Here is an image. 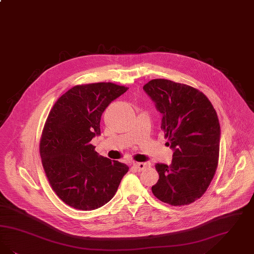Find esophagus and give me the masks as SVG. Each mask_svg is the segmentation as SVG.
Wrapping results in <instances>:
<instances>
[{
	"label": "esophagus",
	"mask_w": 254,
	"mask_h": 254,
	"mask_svg": "<svg viewBox=\"0 0 254 254\" xmlns=\"http://www.w3.org/2000/svg\"><path fill=\"white\" fill-rule=\"evenodd\" d=\"M148 166V164L145 163H133V167L137 170V171H142V170H144L146 167Z\"/></svg>",
	"instance_id": "34e87169"
}]
</instances>
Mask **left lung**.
<instances>
[{
  "mask_svg": "<svg viewBox=\"0 0 254 254\" xmlns=\"http://www.w3.org/2000/svg\"><path fill=\"white\" fill-rule=\"evenodd\" d=\"M143 90L162 113L161 128L174 150L170 165H155L159 181L153 194L172 206L189 205L206 192L218 165L217 114L203 92L186 84L152 79Z\"/></svg>",
  "mask_w": 254,
  "mask_h": 254,
  "instance_id": "left-lung-1",
  "label": "left lung"
}]
</instances>
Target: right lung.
<instances>
[{"mask_svg": "<svg viewBox=\"0 0 254 254\" xmlns=\"http://www.w3.org/2000/svg\"><path fill=\"white\" fill-rule=\"evenodd\" d=\"M127 87L111 82L76 85L62 94L46 119L41 163L52 189L71 208L92 211L109 202L128 166L98 156L91 143L102 113Z\"/></svg>", "mask_w": 254, "mask_h": 254, "instance_id": "1", "label": "right lung"}]
</instances>
